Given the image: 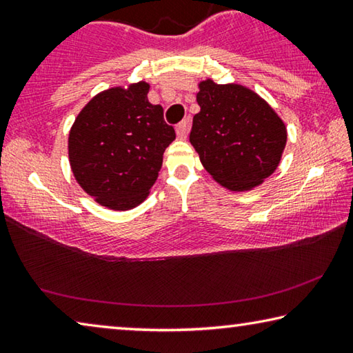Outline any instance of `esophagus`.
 I'll return each mask as SVG.
<instances>
[{
	"mask_svg": "<svg viewBox=\"0 0 353 353\" xmlns=\"http://www.w3.org/2000/svg\"><path fill=\"white\" fill-rule=\"evenodd\" d=\"M176 132H177L179 139H182V140L187 139V135H188V119H183V121L177 124Z\"/></svg>",
	"mask_w": 353,
	"mask_h": 353,
	"instance_id": "obj_1",
	"label": "esophagus"
}]
</instances>
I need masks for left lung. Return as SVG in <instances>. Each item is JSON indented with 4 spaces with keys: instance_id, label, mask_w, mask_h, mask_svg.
Masks as SVG:
<instances>
[{
    "instance_id": "obj_1",
    "label": "left lung",
    "mask_w": 353,
    "mask_h": 353,
    "mask_svg": "<svg viewBox=\"0 0 353 353\" xmlns=\"http://www.w3.org/2000/svg\"><path fill=\"white\" fill-rule=\"evenodd\" d=\"M190 143L205 171L225 190L243 193L270 177L282 160L286 126L259 93L236 82L201 81Z\"/></svg>"
}]
</instances>
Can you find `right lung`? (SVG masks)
<instances>
[{
  "mask_svg": "<svg viewBox=\"0 0 353 353\" xmlns=\"http://www.w3.org/2000/svg\"><path fill=\"white\" fill-rule=\"evenodd\" d=\"M145 81L99 92L83 105L68 135L76 182L99 205L124 212L140 205L176 139L162 105L148 101Z\"/></svg>",
  "mask_w": 353,
  "mask_h": 353,
  "instance_id": "right-lung-1",
  "label": "right lung"
}]
</instances>
